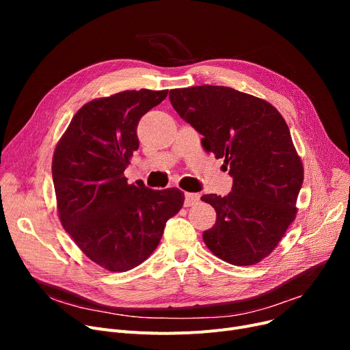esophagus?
I'll return each instance as SVG.
<instances>
[{
    "label": "esophagus",
    "mask_w": 350,
    "mask_h": 350,
    "mask_svg": "<svg viewBox=\"0 0 350 350\" xmlns=\"http://www.w3.org/2000/svg\"><path fill=\"white\" fill-rule=\"evenodd\" d=\"M198 200H200L198 194H196V193H186V196H185V206L190 207V206L196 204Z\"/></svg>",
    "instance_id": "34e87169"
}]
</instances>
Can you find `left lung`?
I'll return each instance as SVG.
<instances>
[{
    "label": "left lung",
    "instance_id": "8db88e82",
    "mask_svg": "<svg viewBox=\"0 0 350 350\" xmlns=\"http://www.w3.org/2000/svg\"><path fill=\"white\" fill-rule=\"evenodd\" d=\"M169 98L232 177L228 196L201 197L217 213L214 227L203 232L206 245L228 264H258L298 211L304 165L286 122L267 100L227 86L172 89Z\"/></svg>",
    "mask_w": 350,
    "mask_h": 350
}]
</instances>
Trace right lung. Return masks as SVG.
I'll return each instance as SVG.
<instances>
[{
    "label": "right lung",
    "mask_w": 350,
    "mask_h": 350,
    "mask_svg": "<svg viewBox=\"0 0 350 350\" xmlns=\"http://www.w3.org/2000/svg\"><path fill=\"white\" fill-rule=\"evenodd\" d=\"M167 90H124L85 103L55 147L52 178L64 230L89 260L110 272L140 265L157 248L165 221L185 203L178 189L129 185L140 118Z\"/></svg>",
    "instance_id": "add662e5"
}]
</instances>
